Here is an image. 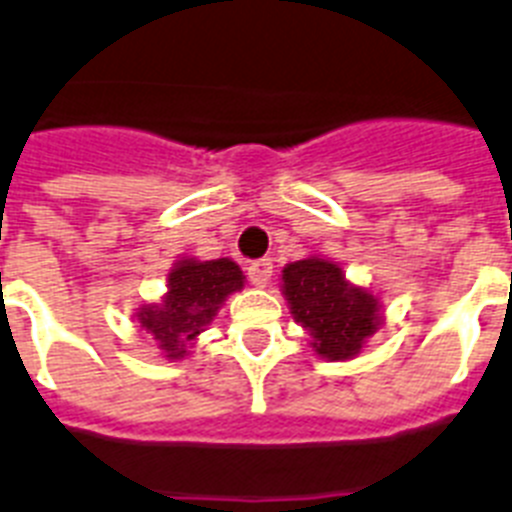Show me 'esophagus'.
Wrapping results in <instances>:
<instances>
[{"instance_id": "obj_1", "label": "esophagus", "mask_w": 512, "mask_h": 512, "mask_svg": "<svg viewBox=\"0 0 512 512\" xmlns=\"http://www.w3.org/2000/svg\"><path fill=\"white\" fill-rule=\"evenodd\" d=\"M272 272H274L272 259H259V261H253V264H248V279H251V282L256 287H266V285H269V279H272Z\"/></svg>"}]
</instances>
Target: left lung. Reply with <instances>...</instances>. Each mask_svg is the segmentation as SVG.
Segmentation results:
<instances>
[{"instance_id": "left-lung-1", "label": "left lung", "mask_w": 512, "mask_h": 512, "mask_svg": "<svg viewBox=\"0 0 512 512\" xmlns=\"http://www.w3.org/2000/svg\"><path fill=\"white\" fill-rule=\"evenodd\" d=\"M285 295L295 321L310 331L318 355L347 360L378 329V300L344 282L331 261L305 259L285 266Z\"/></svg>"}]
</instances>
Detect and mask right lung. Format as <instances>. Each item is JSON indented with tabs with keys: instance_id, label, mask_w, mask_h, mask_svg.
Returning a JSON list of instances; mask_svg holds the SVG:
<instances>
[{
	"instance_id": "add662e5",
	"label": "right lung",
	"mask_w": 512,
	"mask_h": 512,
	"mask_svg": "<svg viewBox=\"0 0 512 512\" xmlns=\"http://www.w3.org/2000/svg\"><path fill=\"white\" fill-rule=\"evenodd\" d=\"M243 287V274L233 261H181L168 277L163 305L142 308L139 323L168 357H181L191 342L212 321L214 310L230 292Z\"/></svg>"
}]
</instances>
